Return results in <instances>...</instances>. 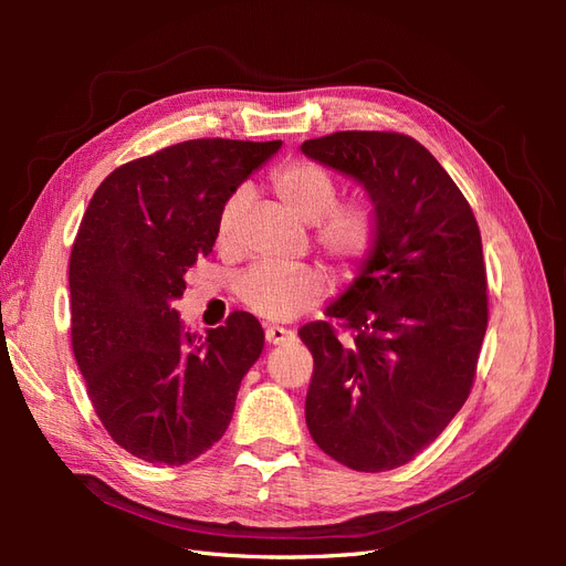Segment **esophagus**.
Segmentation results:
<instances>
[{
  "label": "esophagus",
  "mask_w": 566,
  "mask_h": 566,
  "mask_svg": "<svg viewBox=\"0 0 566 566\" xmlns=\"http://www.w3.org/2000/svg\"><path fill=\"white\" fill-rule=\"evenodd\" d=\"M269 345H283V342H290L295 339V331H287V328H281V325H269L266 333H264Z\"/></svg>",
  "instance_id": "esophagus-1"
}]
</instances>
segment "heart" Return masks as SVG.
I'll use <instances>...</instances> for the list:
<instances>
[{"mask_svg": "<svg viewBox=\"0 0 566 566\" xmlns=\"http://www.w3.org/2000/svg\"><path fill=\"white\" fill-rule=\"evenodd\" d=\"M271 188L285 210L314 224L316 245L342 271L358 269L373 254L380 229L373 202L364 198L337 202L339 186L323 167L306 160L287 163L271 175ZM248 202L250 191L241 186L221 205L219 241H231ZM325 290L328 276L316 264L256 262L233 276L235 300L252 314L271 321H285L312 310Z\"/></svg>", "mask_w": 566, "mask_h": 566, "instance_id": "b5f03b06", "label": "heart"}]
</instances>
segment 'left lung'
Returning a JSON list of instances; mask_svg holds the SVG:
<instances>
[{
  "instance_id": "obj_1",
  "label": "left lung",
  "mask_w": 566,
  "mask_h": 566,
  "mask_svg": "<svg viewBox=\"0 0 566 566\" xmlns=\"http://www.w3.org/2000/svg\"><path fill=\"white\" fill-rule=\"evenodd\" d=\"M302 153L356 179L378 243L325 316L300 328L314 356L304 416L323 453L356 472L406 465L468 401L486 335L482 235L437 158L397 132H335Z\"/></svg>"
}]
</instances>
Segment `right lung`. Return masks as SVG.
Segmentation results:
<instances>
[{"label":"right lung","mask_w":566,"mask_h":566,"mask_svg":"<svg viewBox=\"0 0 566 566\" xmlns=\"http://www.w3.org/2000/svg\"><path fill=\"white\" fill-rule=\"evenodd\" d=\"M281 142L193 139L101 181L71 252V335L87 394L117 447L184 465L221 439L264 331L233 312L208 335L172 302L217 241L221 205Z\"/></svg>","instance_id":"1"}]
</instances>
